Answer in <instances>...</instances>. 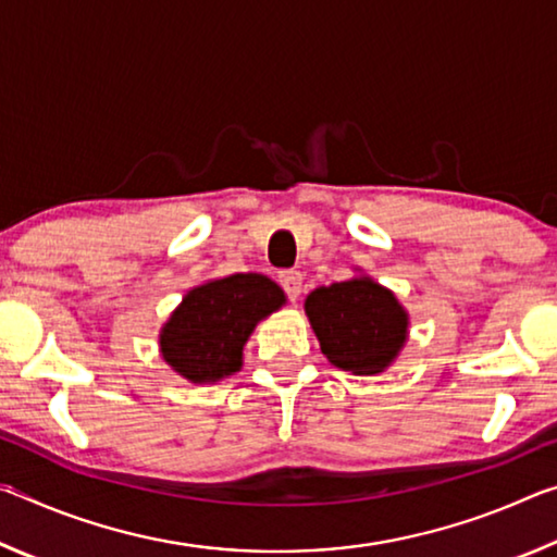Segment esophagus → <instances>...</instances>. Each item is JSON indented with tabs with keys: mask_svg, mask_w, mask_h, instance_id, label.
<instances>
[{
	"mask_svg": "<svg viewBox=\"0 0 557 557\" xmlns=\"http://www.w3.org/2000/svg\"><path fill=\"white\" fill-rule=\"evenodd\" d=\"M280 285L285 287L287 297L292 301H297L299 295H301V272H297V270H282L280 272Z\"/></svg>",
	"mask_w": 557,
	"mask_h": 557,
	"instance_id": "34e87169",
	"label": "esophagus"
}]
</instances>
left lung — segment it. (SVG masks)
I'll return each instance as SVG.
<instances>
[{"label": "left lung", "mask_w": 557, "mask_h": 557, "mask_svg": "<svg viewBox=\"0 0 557 557\" xmlns=\"http://www.w3.org/2000/svg\"><path fill=\"white\" fill-rule=\"evenodd\" d=\"M305 314L329 363L354 375L383 373L408 344V309L366 272L309 292Z\"/></svg>", "instance_id": "1"}]
</instances>
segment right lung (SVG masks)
Masks as SVG:
<instances>
[{
    "label": "right lung",
    "mask_w": 557,
    "mask_h": 557,
    "mask_svg": "<svg viewBox=\"0 0 557 557\" xmlns=\"http://www.w3.org/2000/svg\"><path fill=\"white\" fill-rule=\"evenodd\" d=\"M285 305V289L260 272L206 280L159 329V354L188 383L231 379L243 369V346L256 326Z\"/></svg>",
    "instance_id": "1"
}]
</instances>
